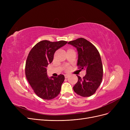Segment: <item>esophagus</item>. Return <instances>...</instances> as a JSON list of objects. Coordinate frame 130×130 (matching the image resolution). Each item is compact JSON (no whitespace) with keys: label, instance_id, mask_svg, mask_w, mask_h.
I'll use <instances>...</instances> for the list:
<instances>
[{"label":"esophagus","instance_id":"1","mask_svg":"<svg viewBox=\"0 0 130 130\" xmlns=\"http://www.w3.org/2000/svg\"><path fill=\"white\" fill-rule=\"evenodd\" d=\"M69 75H70L69 74H66V75H64V76H65V78H67V77H68L69 76Z\"/></svg>","mask_w":130,"mask_h":130}]
</instances>
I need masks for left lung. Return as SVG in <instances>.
I'll use <instances>...</instances> for the list:
<instances>
[{
	"label": "left lung",
	"instance_id": "8db88e82",
	"mask_svg": "<svg viewBox=\"0 0 130 130\" xmlns=\"http://www.w3.org/2000/svg\"><path fill=\"white\" fill-rule=\"evenodd\" d=\"M68 44L76 48L77 66L86 70L83 78L77 76L78 81L73 87L74 92L83 97L91 96L99 88L103 79V67L100 54L95 46L84 38L70 41Z\"/></svg>",
	"mask_w": 130,
	"mask_h": 130
}]
</instances>
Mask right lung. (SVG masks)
I'll use <instances>...</instances> for the list:
<instances>
[{
  "instance_id": "1",
  "label": "right lung",
  "mask_w": 130,
  "mask_h": 130,
  "mask_svg": "<svg viewBox=\"0 0 130 130\" xmlns=\"http://www.w3.org/2000/svg\"><path fill=\"white\" fill-rule=\"evenodd\" d=\"M67 43L64 41H40L30 50L27 56L25 64L26 78L35 94L43 99H53L60 94L64 76L60 74L57 77H49L46 67L52 62L55 52Z\"/></svg>"
}]
</instances>
